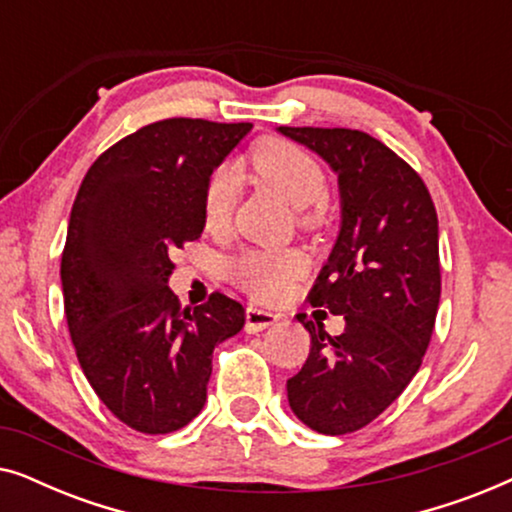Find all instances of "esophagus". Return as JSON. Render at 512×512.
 <instances>
[{
    "mask_svg": "<svg viewBox=\"0 0 512 512\" xmlns=\"http://www.w3.org/2000/svg\"><path fill=\"white\" fill-rule=\"evenodd\" d=\"M279 321V314L275 312H268V310H261V307L256 305H249L247 307V333H261L265 328L275 326Z\"/></svg>",
    "mask_w": 512,
    "mask_h": 512,
    "instance_id": "1",
    "label": "esophagus"
}]
</instances>
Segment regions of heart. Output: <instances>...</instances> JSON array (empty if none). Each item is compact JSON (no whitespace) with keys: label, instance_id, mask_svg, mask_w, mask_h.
<instances>
[{"label":"heart","instance_id":"obj_1","mask_svg":"<svg viewBox=\"0 0 512 512\" xmlns=\"http://www.w3.org/2000/svg\"><path fill=\"white\" fill-rule=\"evenodd\" d=\"M249 165L265 184L275 186L296 209H307L324 200L326 177L310 153L284 139H265L249 156ZM237 177L230 167H219L205 188V219L221 223L235 202ZM296 251L249 249L228 265L230 277L256 298H277L300 272Z\"/></svg>","mask_w":512,"mask_h":512}]
</instances>
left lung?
Masks as SVG:
<instances>
[{
  "instance_id": "left-lung-1",
  "label": "left lung",
  "mask_w": 512,
  "mask_h": 512,
  "mask_svg": "<svg viewBox=\"0 0 512 512\" xmlns=\"http://www.w3.org/2000/svg\"><path fill=\"white\" fill-rule=\"evenodd\" d=\"M277 132L338 174L340 230L312 305L342 314L345 331L298 314L312 349L286 396L305 426L342 436L387 410L422 366L440 303L438 216L419 174L368 132Z\"/></svg>"
}]
</instances>
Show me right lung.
<instances>
[{
    "mask_svg": "<svg viewBox=\"0 0 512 512\" xmlns=\"http://www.w3.org/2000/svg\"><path fill=\"white\" fill-rule=\"evenodd\" d=\"M251 123L167 118L104 151L76 193L60 279L76 356L100 401L142 433H172L207 401L214 347L244 307L214 293L181 310L170 254L205 228L212 172Z\"/></svg>",
    "mask_w": 512,
    "mask_h": 512,
    "instance_id": "obj_1",
    "label": "right lung"
}]
</instances>
